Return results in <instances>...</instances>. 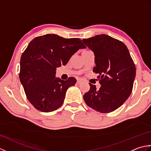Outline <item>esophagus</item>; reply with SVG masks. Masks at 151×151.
Listing matches in <instances>:
<instances>
[{
    "mask_svg": "<svg viewBox=\"0 0 151 151\" xmlns=\"http://www.w3.org/2000/svg\"><path fill=\"white\" fill-rule=\"evenodd\" d=\"M81 82H82V79L81 78H78L77 81H76V83H77V84H81Z\"/></svg>",
    "mask_w": 151,
    "mask_h": 151,
    "instance_id": "esophagus-1",
    "label": "esophagus"
}]
</instances>
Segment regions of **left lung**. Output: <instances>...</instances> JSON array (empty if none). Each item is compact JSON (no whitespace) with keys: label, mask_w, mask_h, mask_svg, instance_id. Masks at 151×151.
<instances>
[{"label":"left lung","mask_w":151,"mask_h":151,"mask_svg":"<svg viewBox=\"0 0 151 151\" xmlns=\"http://www.w3.org/2000/svg\"><path fill=\"white\" fill-rule=\"evenodd\" d=\"M95 55L93 71L100 77L99 90L89 84L84 95L88 106L101 113L119 108L129 97L136 77V66L125 45L106 34L82 40Z\"/></svg>","instance_id":"obj_1"}]
</instances>
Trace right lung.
<instances>
[{
	"mask_svg": "<svg viewBox=\"0 0 151 151\" xmlns=\"http://www.w3.org/2000/svg\"><path fill=\"white\" fill-rule=\"evenodd\" d=\"M78 38L46 34L32 40L22 53L19 78L28 100L37 110L50 112L63 103L67 89L76 80L56 78V68L65 65L76 52L85 49Z\"/></svg>",
	"mask_w": 151,
	"mask_h": 151,
	"instance_id": "1",
	"label": "right lung"
}]
</instances>
